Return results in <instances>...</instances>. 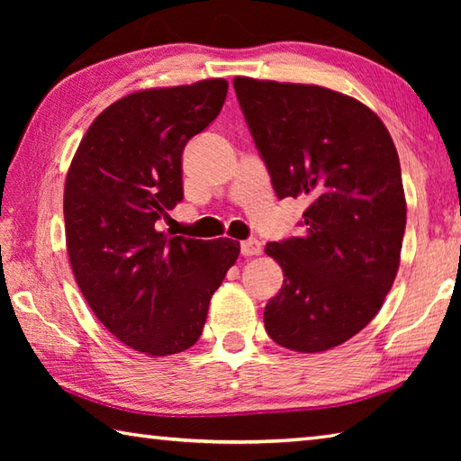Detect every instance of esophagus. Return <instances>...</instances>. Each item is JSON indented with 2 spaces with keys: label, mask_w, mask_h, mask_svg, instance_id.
I'll list each match as a JSON object with an SVG mask.
<instances>
[{
  "label": "esophagus",
  "mask_w": 461,
  "mask_h": 461,
  "mask_svg": "<svg viewBox=\"0 0 461 461\" xmlns=\"http://www.w3.org/2000/svg\"><path fill=\"white\" fill-rule=\"evenodd\" d=\"M261 253V241L258 240H246L241 241V256H259Z\"/></svg>",
  "instance_id": "34e87169"
}]
</instances>
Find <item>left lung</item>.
Segmentation results:
<instances>
[{
    "mask_svg": "<svg viewBox=\"0 0 461 461\" xmlns=\"http://www.w3.org/2000/svg\"><path fill=\"white\" fill-rule=\"evenodd\" d=\"M277 198H305V231L266 253L283 287L263 312L267 335L322 352L376 317L400 266L406 228L393 136L366 104L317 85L233 79Z\"/></svg>",
    "mask_w": 461,
    "mask_h": 461,
    "instance_id": "left-lung-1",
    "label": "left lung"
}]
</instances>
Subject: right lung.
<instances>
[{"instance_id":"obj_1","label":"right lung","mask_w":461,"mask_h":461,"mask_svg":"<svg viewBox=\"0 0 461 461\" xmlns=\"http://www.w3.org/2000/svg\"><path fill=\"white\" fill-rule=\"evenodd\" d=\"M228 81L139 91L96 116L65 180V238L85 301L126 347L168 357L200 339L240 241L156 230L182 202V152L220 114Z\"/></svg>"}]
</instances>
